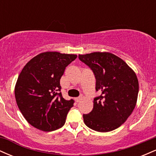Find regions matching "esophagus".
Listing matches in <instances>:
<instances>
[{"mask_svg":"<svg viewBox=\"0 0 156 156\" xmlns=\"http://www.w3.org/2000/svg\"><path fill=\"white\" fill-rule=\"evenodd\" d=\"M81 98H82V96H80V97H78V98H76V101L77 102V103H78V102H79L80 100H81Z\"/></svg>","mask_w":156,"mask_h":156,"instance_id":"34e87169","label":"esophagus"}]
</instances>
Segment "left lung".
<instances>
[{"label": "left lung", "mask_w": 156, "mask_h": 156, "mask_svg": "<svg viewBox=\"0 0 156 156\" xmlns=\"http://www.w3.org/2000/svg\"><path fill=\"white\" fill-rule=\"evenodd\" d=\"M94 73L95 89L92 111L83 114L85 125L98 132L117 129L127 120L136 104L139 81L136 73L122 59L111 53L78 55Z\"/></svg>", "instance_id": "left-lung-1"}]
</instances>
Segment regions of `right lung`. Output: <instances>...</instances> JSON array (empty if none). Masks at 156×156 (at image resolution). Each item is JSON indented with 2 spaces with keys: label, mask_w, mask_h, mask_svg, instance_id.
<instances>
[{
  "label": "right lung",
  "mask_w": 156,
  "mask_h": 156,
  "mask_svg": "<svg viewBox=\"0 0 156 156\" xmlns=\"http://www.w3.org/2000/svg\"><path fill=\"white\" fill-rule=\"evenodd\" d=\"M76 58L74 54L44 52L23 67L16 83L15 99L23 117L34 128L53 131L65 123L74 101L62 97L60 79Z\"/></svg>",
  "instance_id": "right-lung-1"
}]
</instances>
